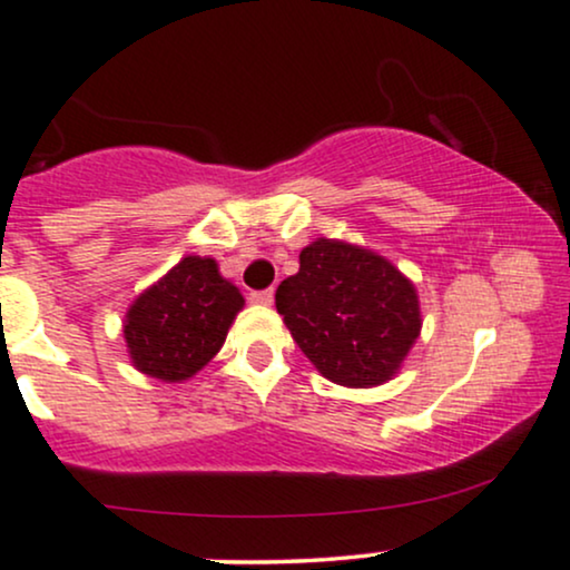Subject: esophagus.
Listing matches in <instances>:
<instances>
[{
	"label": "esophagus",
	"mask_w": 570,
	"mask_h": 570,
	"mask_svg": "<svg viewBox=\"0 0 570 570\" xmlns=\"http://www.w3.org/2000/svg\"><path fill=\"white\" fill-rule=\"evenodd\" d=\"M248 299H252L254 305H273V289L252 292V294H248Z\"/></svg>",
	"instance_id": "1"
}]
</instances>
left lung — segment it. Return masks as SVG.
<instances>
[{"label": "left lung", "instance_id": "obj_1", "mask_svg": "<svg viewBox=\"0 0 570 570\" xmlns=\"http://www.w3.org/2000/svg\"><path fill=\"white\" fill-rule=\"evenodd\" d=\"M276 307L313 367L345 389L389 383L423 326L415 284L372 248L337 238L299 252Z\"/></svg>", "mask_w": 570, "mask_h": 570}]
</instances>
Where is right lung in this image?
<instances>
[{
  "mask_svg": "<svg viewBox=\"0 0 570 570\" xmlns=\"http://www.w3.org/2000/svg\"><path fill=\"white\" fill-rule=\"evenodd\" d=\"M244 303L217 259L187 254L126 311L130 364L163 383L189 381L217 356Z\"/></svg>",
  "mask_w": 570,
  "mask_h": 570,
  "instance_id": "obj_1",
  "label": "right lung"
}]
</instances>
